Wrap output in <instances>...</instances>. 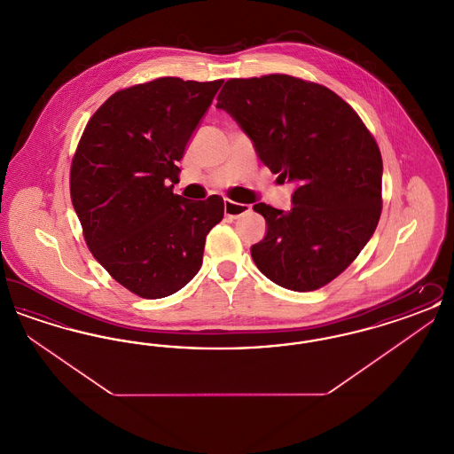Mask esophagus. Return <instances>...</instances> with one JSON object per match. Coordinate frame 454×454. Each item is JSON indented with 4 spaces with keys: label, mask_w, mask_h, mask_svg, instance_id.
Listing matches in <instances>:
<instances>
[{
    "label": "esophagus",
    "mask_w": 454,
    "mask_h": 454,
    "mask_svg": "<svg viewBox=\"0 0 454 454\" xmlns=\"http://www.w3.org/2000/svg\"><path fill=\"white\" fill-rule=\"evenodd\" d=\"M250 211H252V206H248V204H239V202H233L230 199L224 200V215L228 217L235 219V217L247 215Z\"/></svg>",
    "instance_id": "esophagus-1"
}]
</instances>
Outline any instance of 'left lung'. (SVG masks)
Masks as SVG:
<instances>
[{
	"mask_svg": "<svg viewBox=\"0 0 454 454\" xmlns=\"http://www.w3.org/2000/svg\"><path fill=\"white\" fill-rule=\"evenodd\" d=\"M262 163L293 182V207L263 202L267 235L250 252L260 272L291 291L342 274L381 216V153L354 108L332 90L287 74L235 78L217 95Z\"/></svg>",
	"mask_w": 454,
	"mask_h": 454,
	"instance_id": "8db88e82",
	"label": "left lung"
}]
</instances>
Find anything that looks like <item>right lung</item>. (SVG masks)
I'll return each instance as SVG.
<instances>
[{"mask_svg":"<svg viewBox=\"0 0 454 454\" xmlns=\"http://www.w3.org/2000/svg\"><path fill=\"white\" fill-rule=\"evenodd\" d=\"M223 80L158 78L114 93L88 121L71 200L90 252L130 293L158 300L194 279L223 197L173 194L182 160Z\"/></svg>","mask_w":454,"mask_h":454,"instance_id":"1","label":"right lung"}]
</instances>
